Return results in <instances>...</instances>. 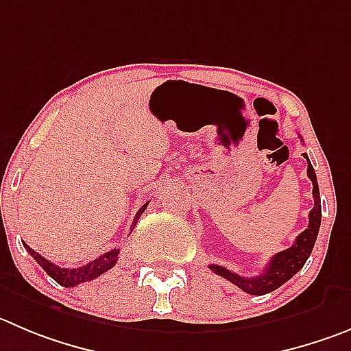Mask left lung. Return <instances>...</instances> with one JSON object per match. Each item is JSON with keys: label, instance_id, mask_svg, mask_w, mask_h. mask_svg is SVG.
Instances as JSON below:
<instances>
[{"label": "left lung", "instance_id": "1", "mask_svg": "<svg viewBox=\"0 0 351 351\" xmlns=\"http://www.w3.org/2000/svg\"><path fill=\"white\" fill-rule=\"evenodd\" d=\"M306 162H308V178L313 183V209L310 211V221L308 228L301 232L296 237L294 244L287 247L286 251L274 254L270 263L265 267L263 274L258 277H241V275L234 274V271L227 270V268L220 267V265H209L216 275H220L223 279L230 280L237 287H241L244 293L253 294V296H261V294H268L271 291L279 289L282 284L296 275L298 271L303 268V265L308 260L310 253H312L313 245H315L317 235H319L320 228V218H322V208H320V194H319V183H317L315 169H313L312 162H310L308 156L303 154Z\"/></svg>", "mask_w": 351, "mask_h": 351}]
</instances>
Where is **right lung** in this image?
Here are the masks:
<instances>
[{
    "instance_id": "1",
    "label": "right lung",
    "mask_w": 351,
    "mask_h": 351,
    "mask_svg": "<svg viewBox=\"0 0 351 351\" xmlns=\"http://www.w3.org/2000/svg\"><path fill=\"white\" fill-rule=\"evenodd\" d=\"M145 208H147V204H143L142 209L136 213L135 221H133V227H135L136 220H138L140 216H142V213L145 211ZM24 247L29 251V254H31V256L34 258L39 265H41L43 270L47 271V274L50 275L55 282H58L60 286H64V287H74V286H80V284H83V282H88V280L97 279V277H100L101 274H106L107 270H110V268L117 263V254H119V250H112V251H107V253L101 254V256H98L97 260H93L91 263L84 265V267L62 268V267H58V265L48 261L47 258H43L41 254L36 253L34 250H31V247H29L25 242H24Z\"/></svg>"
}]
</instances>
